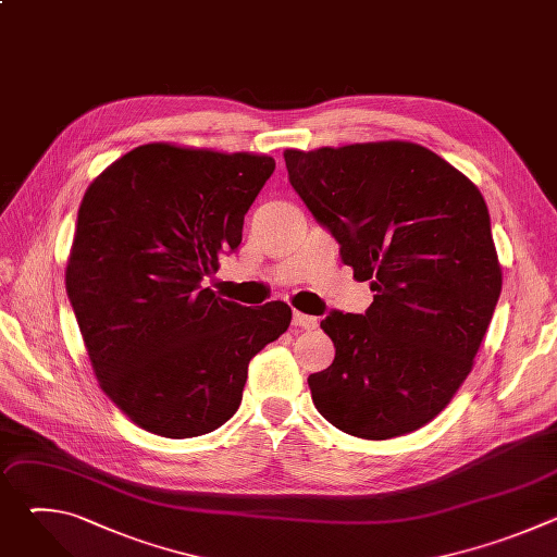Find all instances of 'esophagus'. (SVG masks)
I'll list each match as a JSON object with an SVG mask.
<instances>
[{
	"mask_svg": "<svg viewBox=\"0 0 557 557\" xmlns=\"http://www.w3.org/2000/svg\"><path fill=\"white\" fill-rule=\"evenodd\" d=\"M317 324H320V322H317V317L306 314V312H299V310H293V326H295V329L314 331Z\"/></svg>",
	"mask_w": 557,
	"mask_h": 557,
	"instance_id": "obj_1",
	"label": "esophagus"
}]
</instances>
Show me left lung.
<instances>
[{
    "label": "left lung",
    "mask_w": 557,
    "mask_h": 557,
    "mask_svg": "<svg viewBox=\"0 0 557 557\" xmlns=\"http://www.w3.org/2000/svg\"><path fill=\"white\" fill-rule=\"evenodd\" d=\"M288 181L374 290L322 320L335 361L308 376L337 430L385 441L430 423L467 379L503 273L487 205L456 168L406 140L286 149Z\"/></svg>",
    "instance_id": "8db88e82"
}]
</instances>
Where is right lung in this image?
Returning <instances> with one entry per match:
<instances>
[{"instance_id":"add662e5","label":"right lung","mask_w":557,"mask_h":557,"mask_svg":"<svg viewBox=\"0 0 557 557\" xmlns=\"http://www.w3.org/2000/svg\"><path fill=\"white\" fill-rule=\"evenodd\" d=\"M275 161L168 143L140 145L86 191L65 290L99 385L138 428L209 434L240 408L249 361L290 324L205 286L243 243L245 213Z\"/></svg>"}]
</instances>
